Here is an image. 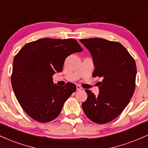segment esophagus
I'll list each match as a JSON object with an SVG mask.
<instances>
[{
	"instance_id": "obj_1",
	"label": "esophagus",
	"mask_w": 148,
	"mask_h": 148,
	"mask_svg": "<svg viewBox=\"0 0 148 148\" xmlns=\"http://www.w3.org/2000/svg\"><path fill=\"white\" fill-rule=\"evenodd\" d=\"M76 90H82V88H81L79 85H77V86H76Z\"/></svg>"
}]
</instances>
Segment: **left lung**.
<instances>
[{
	"label": "left lung",
	"instance_id": "left-lung-1",
	"mask_svg": "<svg viewBox=\"0 0 148 148\" xmlns=\"http://www.w3.org/2000/svg\"><path fill=\"white\" fill-rule=\"evenodd\" d=\"M88 49L95 67L93 77L101 78L99 93L86 90L88 98L82 103L85 114L97 124L111 122L124 111L133 96L136 65L130 53L118 42L101 38L80 40Z\"/></svg>",
	"mask_w": 148,
	"mask_h": 148
}]
</instances>
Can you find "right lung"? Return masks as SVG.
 Instances as JSON below:
<instances>
[{
	"mask_svg": "<svg viewBox=\"0 0 148 148\" xmlns=\"http://www.w3.org/2000/svg\"><path fill=\"white\" fill-rule=\"evenodd\" d=\"M83 51L74 39L43 38L22 47L13 61L11 83L23 111L40 123H48L60 114L76 86L53 84V75L60 72L66 58Z\"/></svg>",
	"mask_w": 148,
	"mask_h": 148,
	"instance_id": "obj_1",
	"label": "right lung"
}]
</instances>
